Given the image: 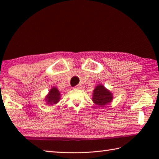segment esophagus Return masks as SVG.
I'll list each match as a JSON object with an SVG mask.
<instances>
[{"mask_svg": "<svg viewBox=\"0 0 159 159\" xmlns=\"http://www.w3.org/2000/svg\"><path fill=\"white\" fill-rule=\"evenodd\" d=\"M75 88H76V89H80V88H81V85H78L76 86H75Z\"/></svg>", "mask_w": 159, "mask_h": 159, "instance_id": "obj_1", "label": "esophagus"}]
</instances>
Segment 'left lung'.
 Masks as SVG:
<instances>
[{"instance_id":"left-lung-1","label":"left lung","mask_w":159,"mask_h":159,"mask_svg":"<svg viewBox=\"0 0 159 159\" xmlns=\"http://www.w3.org/2000/svg\"><path fill=\"white\" fill-rule=\"evenodd\" d=\"M113 95L102 84L98 85L93 91V101L96 105L104 107L112 102Z\"/></svg>"}]
</instances>
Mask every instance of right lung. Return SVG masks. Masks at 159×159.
I'll return each mask as SVG.
<instances>
[{
    "instance_id": "1",
    "label": "right lung",
    "mask_w": 159,
    "mask_h": 159,
    "mask_svg": "<svg viewBox=\"0 0 159 159\" xmlns=\"http://www.w3.org/2000/svg\"><path fill=\"white\" fill-rule=\"evenodd\" d=\"M60 98L61 95L60 91L56 87H52L51 90H50L49 93L48 94L45 100L47 102V104L52 105V104H57L60 101Z\"/></svg>"
}]
</instances>
